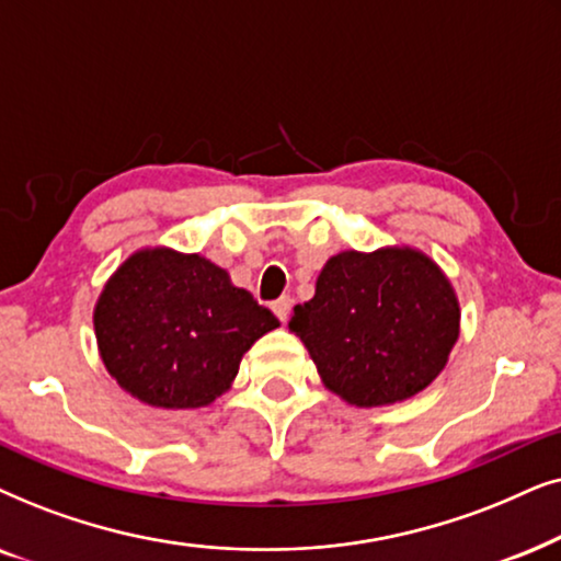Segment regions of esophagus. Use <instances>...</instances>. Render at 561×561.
<instances>
[{"label":"esophagus","mask_w":561,"mask_h":561,"mask_svg":"<svg viewBox=\"0 0 561 561\" xmlns=\"http://www.w3.org/2000/svg\"><path fill=\"white\" fill-rule=\"evenodd\" d=\"M272 310H274V316L282 320V323H287L289 310H293V300H289V297H279V300L272 302Z\"/></svg>","instance_id":"obj_1"}]
</instances>
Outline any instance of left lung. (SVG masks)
Returning <instances> with one entry per match:
<instances>
[{
    "mask_svg": "<svg viewBox=\"0 0 561 561\" xmlns=\"http://www.w3.org/2000/svg\"><path fill=\"white\" fill-rule=\"evenodd\" d=\"M459 300L425 253L387 245L325 261L316 297L295 305L300 335L328 390L358 408L413 398L442 375L459 339Z\"/></svg>",
    "mask_w": 561,
    "mask_h": 561,
    "instance_id": "8db88e82",
    "label": "left lung"
}]
</instances>
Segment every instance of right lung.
Returning a JSON list of instances; mask_svg holds the SVG:
<instances>
[{"label": "right lung", "mask_w": 561, "mask_h": 561, "mask_svg": "<svg viewBox=\"0 0 561 561\" xmlns=\"http://www.w3.org/2000/svg\"><path fill=\"white\" fill-rule=\"evenodd\" d=\"M276 325L226 268L171 249L133 253L94 308L104 367L133 398L167 410L210 405L245 351Z\"/></svg>", "instance_id": "1"}]
</instances>
